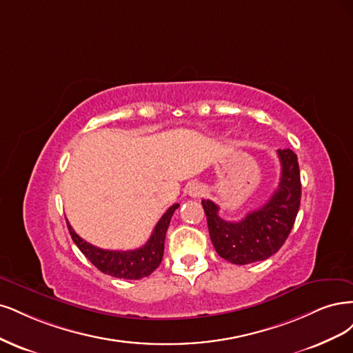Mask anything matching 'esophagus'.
I'll list each match as a JSON object with an SVG mask.
<instances>
[{
  "label": "esophagus",
  "instance_id": "obj_1",
  "mask_svg": "<svg viewBox=\"0 0 353 353\" xmlns=\"http://www.w3.org/2000/svg\"><path fill=\"white\" fill-rule=\"evenodd\" d=\"M202 193H203V188L199 183H195V181H193V183H189V186H188L189 196H199V195H202Z\"/></svg>",
  "mask_w": 353,
  "mask_h": 353
}]
</instances>
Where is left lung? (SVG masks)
Returning a JSON list of instances; mask_svg holds the SVG:
<instances>
[{"instance_id":"obj_1","label":"left lung","mask_w":353,"mask_h":353,"mask_svg":"<svg viewBox=\"0 0 353 353\" xmlns=\"http://www.w3.org/2000/svg\"><path fill=\"white\" fill-rule=\"evenodd\" d=\"M281 177L277 189L263 207L249 211L241 221L220 219L219 205L202 199L211 242L217 254L236 265L264 261L286 242L301 205L298 157L292 150H279Z\"/></svg>"}]
</instances>
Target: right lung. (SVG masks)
I'll return each instance as SVG.
<instances>
[{
    "label": "right lung",
    "mask_w": 353,
    "mask_h": 353,
    "mask_svg": "<svg viewBox=\"0 0 353 353\" xmlns=\"http://www.w3.org/2000/svg\"><path fill=\"white\" fill-rule=\"evenodd\" d=\"M177 208L179 203H174V205L170 207L160 219V221L157 223L148 242L142 248L133 249V251H108V249H101L83 241L73 230L69 221H67V227H69L73 242L101 272L117 279L139 280L150 276L161 264L164 255L165 233L170 220H172Z\"/></svg>",
    "instance_id": "obj_1"
}]
</instances>
